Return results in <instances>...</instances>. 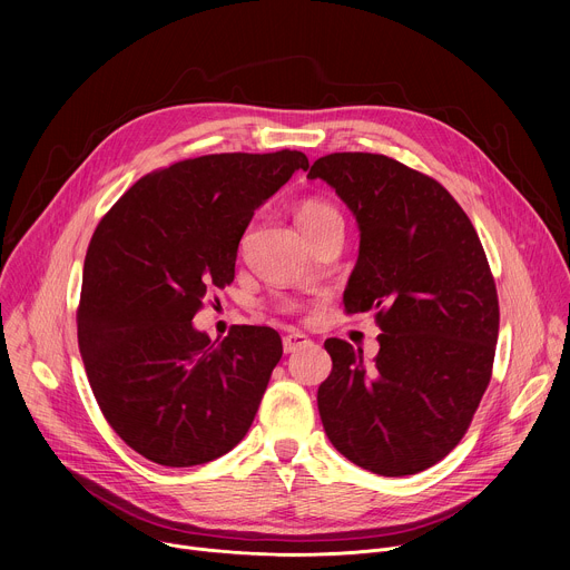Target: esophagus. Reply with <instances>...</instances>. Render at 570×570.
<instances>
[{"mask_svg": "<svg viewBox=\"0 0 570 570\" xmlns=\"http://www.w3.org/2000/svg\"><path fill=\"white\" fill-rule=\"evenodd\" d=\"M282 345H284V352H286V354H291V352H295V350H299V347L311 345V341H308V336L293 332V334H286V336H284Z\"/></svg>", "mask_w": 570, "mask_h": 570, "instance_id": "34e87169", "label": "esophagus"}]
</instances>
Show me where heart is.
<instances>
[{
  "mask_svg": "<svg viewBox=\"0 0 570 570\" xmlns=\"http://www.w3.org/2000/svg\"><path fill=\"white\" fill-rule=\"evenodd\" d=\"M332 220H343V218H341V214L334 205L324 203L320 198H306L297 207V223H299V227L306 236L322 229L324 225L332 223Z\"/></svg>",
  "mask_w": 570,
  "mask_h": 570,
  "instance_id": "1",
  "label": "heart"
}]
</instances>
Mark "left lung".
Listing matches in <instances>:
<instances>
[{"instance_id": "obj_1", "label": "left lung", "mask_w": 570, "mask_h": 570, "mask_svg": "<svg viewBox=\"0 0 570 570\" xmlns=\"http://www.w3.org/2000/svg\"><path fill=\"white\" fill-rule=\"evenodd\" d=\"M306 178L354 214L361 243L343 304L376 311L381 327L372 365L345 341L324 343V433L372 473L424 471L462 440L492 379L499 297L482 243L438 180L392 157L332 153Z\"/></svg>"}]
</instances>
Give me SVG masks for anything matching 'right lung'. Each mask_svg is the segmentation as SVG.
<instances>
[{"mask_svg": "<svg viewBox=\"0 0 570 570\" xmlns=\"http://www.w3.org/2000/svg\"><path fill=\"white\" fill-rule=\"evenodd\" d=\"M299 169V150L176 161L135 183L95 229L78 347L104 417L150 462L205 464L246 438L282 338L238 324L212 341L191 320L234 279L255 209Z\"/></svg>", "mask_w": 570, "mask_h": 570, "instance_id": "obj_1", "label": "right lung"}]
</instances>
